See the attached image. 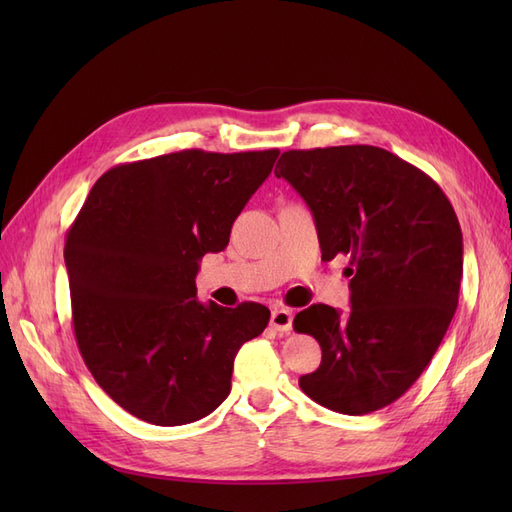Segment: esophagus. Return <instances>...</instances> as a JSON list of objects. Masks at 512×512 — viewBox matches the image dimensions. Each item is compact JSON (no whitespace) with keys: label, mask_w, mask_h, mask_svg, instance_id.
<instances>
[{"label":"esophagus","mask_w":512,"mask_h":512,"mask_svg":"<svg viewBox=\"0 0 512 512\" xmlns=\"http://www.w3.org/2000/svg\"><path fill=\"white\" fill-rule=\"evenodd\" d=\"M271 327H273L275 331L288 333V331L292 329V312H290V309H284V307L273 309V314H271Z\"/></svg>","instance_id":"esophagus-1"}]
</instances>
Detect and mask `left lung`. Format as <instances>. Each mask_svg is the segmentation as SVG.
<instances>
[{
  "label": "left lung",
  "instance_id": "1",
  "mask_svg": "<svg viewBox=\"0 0 512 512\" xmlns=\"http://www.w3.org/2000/svg\"><path fill=\"white\" fill-rule=\"evenodd\" d=\"M314 215L322 260L348 256L350 312L309 305L292 327L322 361L301 391L339 414L393 404L451 324L463 273L453 205L423 170L371 145L292 149L275 166Z\"/></svg>",
  "mask_w": 512,
  "mask_h": 512
}]
</instances>
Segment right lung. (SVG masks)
<instances>
[{
	"label": "right lung",
	"mask_w": 512,
	"mask_h": 512,
	"mask_svg": "<svg viewBox=\"0 0 512 512\" xmlns=\"http://www.w3.org/2000/svg\"><path fill=\"white\" fill-rule=\"evenodd\" d=\"M277 156L183 149L119 164L70 226L76 344L102 391L141 421L175 427L211 414L230 393L239 348L269 324L260 303H200L194 280Z\"/></svg>",
	"instance_id": "1"
}]
</instances>
